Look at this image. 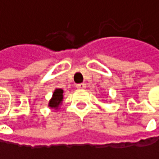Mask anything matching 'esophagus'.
Masks as SVG:
<instances>
[{
    "label": "esophagus",
    "mask_w": 159,
    "mask_h": 159,
    "mask_svg": "<svg viewBox=\"0 0 159 159\" xmlns=\"http://www.w3.org/2000/svg\"><path fill=\"white\" fill-rule=\"evenodd\" d=\"M76 87L79 88V89H84V88H85V84H84V83L77 84H76Z\"/></svg>",
    "instance_id": "1"
}]
</instances>
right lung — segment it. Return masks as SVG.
<instances>
[{"label":"right lung","mask_w":159,"mask_h":159,"mask_svg":"<svg viewBox=\"0 0 159 159\" xmlns=\"http://www.w3.org/2000/svg\"><path fill=\"white\" fill-rule=\"evenodd\" d=\"M63 99V90L61 88H56L53 92L52 98L48 102V107L51 109H58Z\"/></svg>","instance_id":"add662e5"}]
</instances>
